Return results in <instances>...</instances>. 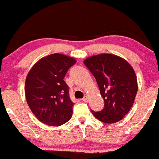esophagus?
Returning <instances> with one entry per match:
<instances>
[{
    "label": "esophagus",
    "mask_w": 159,
    "mask_h": 159,
    "mask_svg": "<svg viewBox=\"0 0 159 159\" xmlns=\"http://www.w3.org/2000/svg\"><path fill=\"white\" fill-rule=\"evenodd\" d=\"M82 100H83L84 102H88V97H87V96H85L84 97L82 98Z\"/></svg>",
    "instance_id": "1"
}]
</instances>
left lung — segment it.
<instances>
[{
	"label": "left lung",
	"mask_w": 159,
	"mask_h": 159,
	"mask_svg": "<svg viewBox=\"0 0 159 159\" xmlns=\"http://www.w3.org/2000/svg\"><path fill=\"white\" fill-rule=\"evenodd\" d=\"M84 63L96 78L105 103L102 110L92 114L105 123L120 121L132 108L138 92L134 69L123 58L105 53L89 57Z\"/></svg>",
	"instance_id": "1"
}]
</instances>
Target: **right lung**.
Returning <instances> with one entry per match:
<instances>
[{"mask_svg":"<svg viewBox=\"0 0 159 159\" xmlns=\"http://www.w3.org/2000/svg\"><path fill=\"white\" fill-rule=\"evenodd\" d=\"M75 63L73 57L55 53L39 59L29 71L25 98L33 114L43 123L60 126L72 117L74 103L63 78Z\"/></svg>","mask_w":159,"mask_h":159,"instance_id":"right-lung-1","label":"right lung"}]
</instances>
